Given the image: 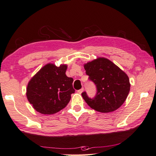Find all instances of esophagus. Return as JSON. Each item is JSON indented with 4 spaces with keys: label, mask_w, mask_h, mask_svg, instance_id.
Returning <instances> with one entry per match:
<instances>
[{
    "label": "esophagus",
    "mask_w": 156,
    "mask_h": 156,
    "mask_svg": "<svg viewBox=\"0 0 156 156\" xmlns=\"http://www.w3.org/2000/svg\"><path fill=\"white\" fill-rule=\"evenodd\" d=\"M83 90H84V88H82L81 89H80V90H77V92H78L79 94H81V93L83 92Z\"/></svg>",
    "instance_id": "esophagus-1"
}]
</instances>
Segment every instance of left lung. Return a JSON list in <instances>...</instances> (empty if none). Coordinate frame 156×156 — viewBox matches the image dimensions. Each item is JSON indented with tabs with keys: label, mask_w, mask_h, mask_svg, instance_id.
I'll return each mask as SVG.
<instances>
[{
	"label": "left lung",
	"mask_w": 156,
	"mask_h": 156,
	"mask_svg": "<svg viewBox=\"0 0 156 156\" xmlns=\"http://www.w3.org/2000/svg\"><path fill=\"white\" fill-rule=\"evenodd\" d=\"M90 81L96 87L94 98L83 92L84 101L93 109L100 112H110L119 108L126 101L129 92L130 83L127 75L111 60L98 58L84 65Z\"/></svg>",
	"instance_id": "left-lung-1"
}]
</instances>
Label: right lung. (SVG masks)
<instances>
[{
	"mask_svg": "<svg viewBox=\"0 0 156 156\" xmlns=\"http://www.w3.org/2000/svg\"><path fill=\"white\" fill-rule=\"evenodd\" d=\"M66 65L57 67L48 64L30 79L27 88V97L36 111L52 115L68 105L75 90L73 79L66 75Z\"/></svg>",
	"mask_w": 156,
	"mask_h": 156,
	"instance_id": "obj_1",
	"label": "right lung"
}]
</instances>
